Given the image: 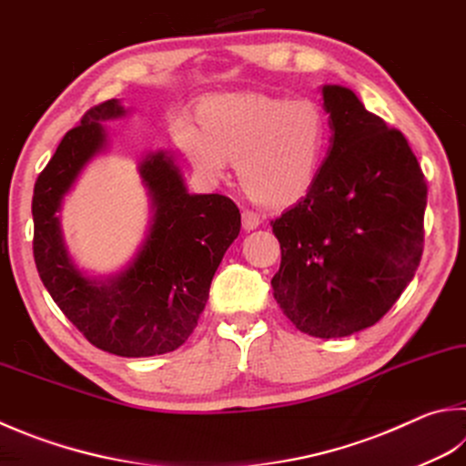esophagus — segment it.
<instances>
[{
	"label": "esophagus",
	"instance_id": "1",
	"mask_svg": "<svg viewBox=\"0 0 466 466\" xmlns=\"http://www.w3.org/2000/svg\"><path fill=\"white\" fill-rule=\"evenodd\" d=\"M241 225H243L245 231L258 229V227L261 225V217L258 213H253V210H243V213H241Z\"/></svg>",
	"mask_w": 466,
	"mask_h": 466
}]
</instances>
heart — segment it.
<instances>
[{
    "mask_svg": "<svg viewBox=\"0 0 466 466\" xmlns=\"http://www.w3.org/2000/svg\"><path fill=\"white\" fill-rule=\"evenodd\" d=\"M203 126H184L178 146L207 180H221L237 160L243 190L266 207L296 203L312 188L329 152L330 124L314 99L259 93L218 95Z\"/></svg>",
    "mask_w": 466,
    "mask_h": 466,
    "instance_id": "obj_1",
    "label": "heart"
}]
</instances>
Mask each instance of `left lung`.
<instances>
[{"label":"left lung","instance_id":"8db88e82","mask_svg":"<svg viewBox=\"0 0 466 466\" xmlns=\"http://www.w3.org/2000/svg\"><path fill=\"white\" fill-rule=\"evenodd\" d=\"M330 146L306 197L271 221L282 263L274 296L298 330L349 337L381 319L420 266L428 187L401 131L324 85Z\"/></svg>","mask_w":466,"mask_h":466}]
</instances>
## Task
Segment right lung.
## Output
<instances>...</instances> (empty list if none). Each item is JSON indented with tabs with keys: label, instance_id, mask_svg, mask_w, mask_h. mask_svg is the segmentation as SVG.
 Segmentation results:
<instances>
[{
	"label": "right lung",
	"instance_id": "right-lung-1",
	"mask_svg": "<svg viewBox=\"0 0 466 466\" xmlns=\"http://www.w3.org/2000/svg\"><path fill=\"white\" fill-rule=\"evenodd\" d=\"M121 101L89 109L68 131L34 187V261L42 284L83 335L119 357H154L178 349L195 330L241 215L223 195H190L170 152L137 164L150 225L136 256L117 274L96 278L76 266L60 225L63 200L95 156L109 146L105 121L126 117Z\"/></svg>",
	"mask_w": 466,
	"mask_h": 466
}]
</instances>
